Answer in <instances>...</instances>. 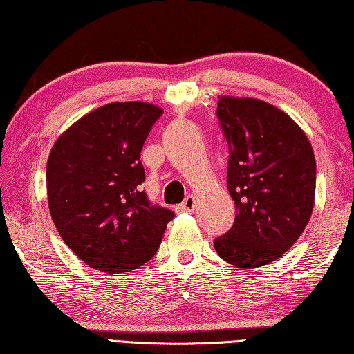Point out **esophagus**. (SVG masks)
Listing matches in <instances>:
<instances>
[{
	"label": "esophagus",
	"instance_id": "esophagus-1",
	"mask_svg": "<svg viewBox=\"0 0 354 354\" xmlns=\"http://www.w3.org/2000/svg\"><path fill=\"white\" fill-rule=\"evenodd\" d=\"M194 207H196L194 196H188V198L185 199L180 205H178V210H180V212H193Z\"/></svg>",
	"mask_w": 354,
	"mask_h": 354
}]
</instances>
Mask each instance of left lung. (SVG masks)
<instances>
[{
	"mask_svg": "<svg viewBox=\"0 0 354 354\" xmlns=\"http://www.w3.org/2000/svg\"><path fill=\"white\" fill-rule=\"evenodd\" d=\"M216 113L231 149L236 220L214 245L226 263L257 269L283 257L308 225L317 161L304 129L269 102L221 95Z\"/></svg>",
	"mask_w": 354,
	"mask_h": 354,
	"instance_id": "obj_1",
	"label": "left lung"
}]
</instances>
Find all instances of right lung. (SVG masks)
I'll list each match as a JSON object with an SVG mask.
<instances>
[{"instance_id":"1","label":"right lung","mask_w":354,"mask_h":354,"mask_svg":"<svg viewBox=\"0 0 354 354\" xmlns=\"http://www.w3.org/2000/svg\"><path fill=\"white\" fill-rule=\"evenodd\" d=\"M162 109L111 102L59 134L47 160V201L63 242L86 266L124 274L153 258L171 210L151 205L140 150Z\"/></svg>"}]
</instances>
